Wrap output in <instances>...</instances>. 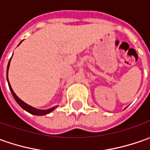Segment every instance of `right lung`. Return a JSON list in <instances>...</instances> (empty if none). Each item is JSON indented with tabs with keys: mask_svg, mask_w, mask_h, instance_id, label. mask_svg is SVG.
<instances>
[{
	"mask_svg": "<svg viewBox=\"0 0 150 150\" xmlns=\"http://www.w3.org/2000/svg\"><path fill=\"white\" fill-rule=\"evenodd\" d=\"M21 42H19V44H20ZM11 58L10 59L9 63H8V66H7V71H6L7 82H8V84H9V88H10V90H11V93H12V95H13V97H14L15 100L17 102V103H18V104H19V106L23 108V109L25 110L26 112H28L33 114V115H36V116H44V115H47V114L52 112L53 110L56 109V108H57V106H55V107H53V108H49V109H47V110L38 109V108H33V107H32V106L27 104L26 103H24V101L21 100L19 97L15 94V93L14 92V90H13L12 88H11V83H10V82H9V79H8V71H9V67H10V63H11Z\"/></svg>",
	"mask_w": 150,
	"mask_h": 150,
	"instance_id": "add662e5",
	"label": "right lung"
}]
</instances>
